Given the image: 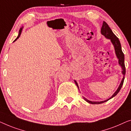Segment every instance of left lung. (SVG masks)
<instances>
[{
	"label": "left lung",
	"mask_w": 131,
	"mask_h": 131,
	"mask_svg": "<svg viewBox=\"0 0 131 131\" xmlns=\"http://www.w3.org/2000/svg\"><path fill=\"white\" fill-rule=\"evenodd\" d=\"M101 33L105 37L108 38V39H110V41H111L112 43L113 44L114 47H115V53L116 55L117 59H119V65H120L122 67V74L124 75L122 78V80L121 82L120 85H119L118 88H117L116 91H115V93L113 94V95L109 98L107 100H106L104 101H102V102H92V101H90L87 100V99L84 97V100L86 101V102L91 103V104H102L103 103H104L108 101L110 99H111L112 98H113V97H115V95H116L117 94V93H119V91H120L122 86L123 85V81H124V79H125V74L126 73V69H125V57H124V54H123L122 50V48H121V45L120 43V41L119 40V38L117 37L116 36H115V34L113 32V31H112V29H110V28L108 27V25L107 24L106 22L103 21V25L102 27V29H101ZM75 84L77 85V86H78V88H79L78 85L77 84V82L76 81H74Z\"/></svg>",
	"instance_id": "left-lung-1"
}]
</instances>
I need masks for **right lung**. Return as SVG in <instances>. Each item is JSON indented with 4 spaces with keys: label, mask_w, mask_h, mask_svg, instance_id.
Instances as JSON below:
<instances>
[{
    "label": "right lung",
    "mask_w": 131,
    "mask_h": 131,
    "mask_svg": "<svg viewBox=\"0 0 131 131\" xmlns=\"http://www.w3.org/2000/svg\"><path fill=\"white\" fill-rule=\"evenodd\" d=\"M23 27H22V28H20V29H19V34H18V37H17V38H16V39L14 40V41H16V40H17V39H18V38L19 37H20V36H21V34L22 30H23Z\"/></svg>",
    "instance_id": "obj_1"
}]
</instances>
